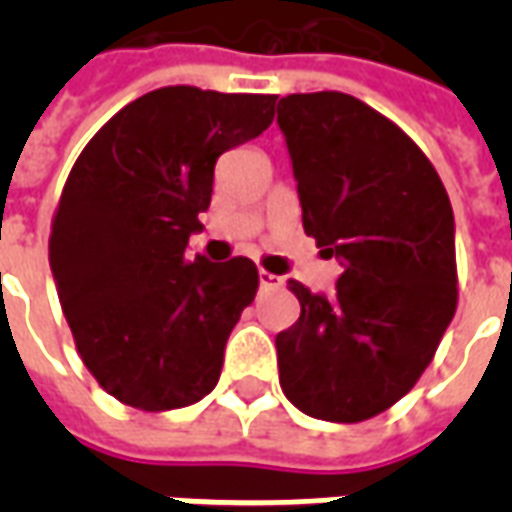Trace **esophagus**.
I'll use <instances>...</instances> for the list:
<instances>
[{
	"mask_svg": "<svg viewBox=\"0 0 512 512\" xmlns=\"http://www.w3.org/2000/svg\"><path fill=\"white\" fill-rule=\"evenodd\" d=\"M257 277H260V288H279V285H282V277L271 274V271H263V268H260Z\"/></svg>",
	"mask_w": 512,
	"mask_h": 512,
	"instance_id": "obj_1",
	"label": "esophagus"
}]
</instances>
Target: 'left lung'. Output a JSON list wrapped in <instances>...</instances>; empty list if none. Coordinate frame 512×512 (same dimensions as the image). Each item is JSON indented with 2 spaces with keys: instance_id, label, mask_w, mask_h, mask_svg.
Instances as JSON below:
<instances>
[{
  "instance_id": "8db88e82",
  "label": "left lung",
  "mask_w": 512,
  "mask_h": 512,
  "mask_svg": "<svg viewBox=\"0 0 512 512\" xmlns=\"http://www.w3.org/2000/svg\"><path fill=\"white\" fill-rule=\"evenodd\" d=\"M304 233L343 274L334 296L290 279L299 321L277 334L282 392L326 422L395 406L458 304L455 219L439 172L400 128L345 93L282 98Z\"/></svg>"
}]
</instances>
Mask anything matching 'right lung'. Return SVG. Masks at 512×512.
<instances>
[{
  "label": "right lung",
  "instance_id": "right-lung-1",
  "mask_svg": "<svg viewBox=\"0 0 512 512\" xmlns=\"http://www.w3.org/2000/svg\"><path fill=\"white\" fill-rule=\"evenodd\" d=\"M277 95L161 87L87 142L51 222L49 263L76 351L106 392L169 411L211 392L257 293L249 257L186 260L224 150L274 120Z\"/></svg>",
  "mask_w": 512,
  "mask_h": 512
}]
</instances>
